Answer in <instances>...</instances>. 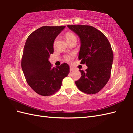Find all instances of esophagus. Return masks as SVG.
<instances>
[{"label": "esophagus", "instance_id": "esophagus-1", "mask_svg": "<svg viewBox=\"0 0 133 133\" xmlns=\"http://www.w3.org/2000/svg\"><path fill=\"white\" fill-rule=\"evenodd\" d=\"M74 70V68L73 67H70V71H72Z\"/></svg>", "mask_w": 133, "mask_h": 133}]
</instances>
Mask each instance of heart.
Masks as SVG:
<instances>
[{"mask_svg":"<svg viewBox=\"0 0 133 133\" xmlns=\"http://www.w3.org/2000/svg\"><path fill=\"white\" fill-rule=\"evenodd\" d=\"M65 38L68 43L70 42L71 41H73V40H76V38L75 37V35H74V33H71V32H68V33H66L65 35ZM56 41H57V40H55L54 44H55ZM75 55V54L74 53L65 55V56H64V59L65 60L66 62H67L68 63H70L73 61V60L74 58Z\"/></svg>","mask_w":133,"mask_h":133,"instance_id":"1","label":"heart"}]
</instances>
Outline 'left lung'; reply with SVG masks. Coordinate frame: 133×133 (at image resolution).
I'll return each mask as SVG.
<instances>
[{
	"mask_svg": "<svg viewBox=\"0 0 133 133\" xmlns=\"http://www.w3.org/2000/svg\"><path fill=\"white\" fill-rule=\"evenodd\" d=\"M80 40L79 59L85 64L86 72L79 70L82 76L75 82L78 89L94 94L101 90L109 80L113 62V52L108 39L102 32L90 25H68Z\"/></svg>",
	"mask_w": 133,
	"mask_h": 133,
	"instance_id": "left-lung-1",
	"label": "left lung"
}]
</instances>
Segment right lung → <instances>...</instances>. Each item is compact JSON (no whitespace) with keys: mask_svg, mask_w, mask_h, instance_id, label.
<instances>
[{"mask_svg":"<svg viewBox=\"0 0 133 133\" xmlns=\"http://www.w3.org/2000/svg\"><path fill=\"white\" fill-rule=\"evenodd\" d=\"M65 26H43L31 33L24 48L22 69L26 82L38 94L50 96L57 92L63 79L69 73V66L63 63L52 68L49 61L54 52L56 37Z\"/></svg>","mask_w":133,"mask_h":133,"instance_id":"1","label":"right lung"}]
</instances>
